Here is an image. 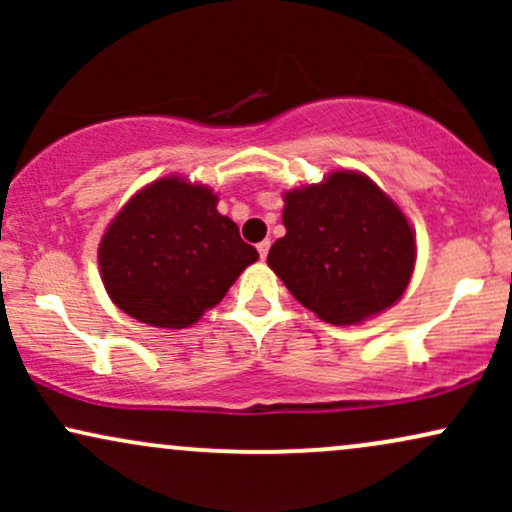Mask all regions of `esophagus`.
Here are the masks:
<instances>
[{"label": "esophagus", "mask_w": 512, "mask_h": 512, "mask_svg": "<svg viewBox=\"0 0 512 512\" xmlns=\"http://www.w3.org/2000/svg\"><path fill=\"white\" fill-rule=\"evenodd\" d=\"M269 240H262V243H257V252H260V257L264 260V257H267V252H269Z\"/></svg>", "instance_id": "1"}]
</instances>
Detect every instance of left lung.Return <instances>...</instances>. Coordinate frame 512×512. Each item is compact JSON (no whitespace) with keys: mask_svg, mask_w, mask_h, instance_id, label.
Wrapping results in <instances>:
<instances>
[{"mask_svg":"<svg viewBox=\"0 0 512 512\" xmlns=\"http://www.w3.org/2000/svg\"><path fill=\"white\" fill-rule=\"evenodd\" d=\"M284 202L286 236L267 264L298 303L332 325H356L399 301L414 272V233L375 182L339 170Z\"/></svg>","mask_w":512,"mask_h":512,"instance_id":"1","label":"left lung"}]
</instances>
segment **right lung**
Returning a JSON list of instances; mask_svg holds the SVG:
<instances>
[{
    "mask_svg": "<svg viewBox=\"0 0 512 512\" xmlns=\"http://www.w3.org/2000/svg\"><path fill=\"white\" fill-rule=\"evenodd\" d=\"M216 202L209 187L180 178L156 180L129 199L98 250L117 308L146 325L180 330L226 296L260 255Z\"/></svg>",
    "mask_w": 512,
    "mask_h": 512,
    "instance_id": "obj_1",
    "label": "right lung"
}]
</instances>
